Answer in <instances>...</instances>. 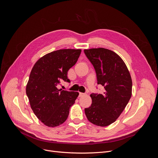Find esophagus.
I'll use <instances>...</instances> for the list:
<instances>
[{"mask_svg":"<svg viewBox=\"0 0 158 158\" xmlns=\"http://www.w3.org/2000/svg\"><path fill=\"white\" fill-rule=\"evenodd\" d=\"M85 95V94H84V93H82V92H80L79 93V96L80 97H82V96H83V95Z\"/></svg>","mask_w":158,"mask_h":158,"instance_id":"34e87169","label":"esophagus"}]
</instances>
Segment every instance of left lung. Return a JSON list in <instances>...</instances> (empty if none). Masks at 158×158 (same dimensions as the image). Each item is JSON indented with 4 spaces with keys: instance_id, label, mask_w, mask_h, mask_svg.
Wrapping results in <instances>:
<instances>
[{
    "instance_id": "left-lung-1",
    "label": "left lung",
    "mask_w": 158,
    "mask_h": 158,
    "mask_svg": "<svg viewBox=\"0 0 158 158\" xmlns=\"http://www.w3.org/2000/svg\"><path fill=\"white\" fill-rule=\"evenodd\" d=\"M84 51L95 69L98 84L106 90L103 94L90 95L92 103L85 109V114L94 125L106 127L117 120L131 98V76L125 62L113 51L94 48Z\"/></svg>"
}]
</instances>
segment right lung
<instances>
[{"instance_id": "obj_1", "label": "right lung", "mask_w": 158, "mask_h": 158, "mask_svg": "<svg viewBox=\"0 0 158 158\" xmlns=\"http://www.w3.org/2000/svg\"><path fill=\"white\" fill-rule=\"evenodd\" d=\"M81 49H60L38 60L26 85V94L36 117L45 125L55 127L68 118L69 110L78 96L77 92L57 88L63 81L70 82L69 70L77 62Z\"/></svg>"}]
</instances>
